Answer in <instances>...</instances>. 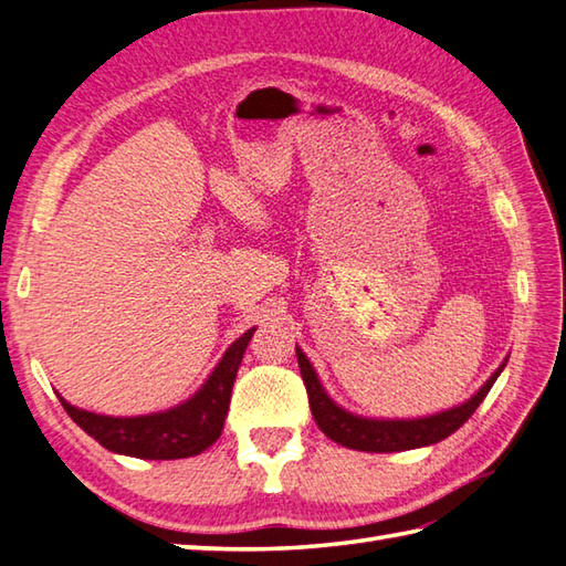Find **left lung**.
Listing matches in <instances>:
<instances>
[{
    "label": "left lung",
    "mask_w": 566,
    "mask_h": 566,
    "mask_svg": "<svg viewBox=\"0 0 566 566\" xmlns=\"http://www.w3.org/2000/svg\"><path fill=\"white\" fill-rule=\"evenodd\" d=\"M295 352H297L300 374H303V384L307 388L310 410H313L317 428L325 432L329 440H334L342 447L359 449V452H402V449L442 442L444 437L457 432L461 424L476 412L481 400L489 396L491 386L495 384V378L501 376L505 366L503 364L499 371H495L486 384L481 386L479 394L459 408L437 412V415H430V418H420V420H366V418H359V415L342 410L337 402H332V398L325 394V388L319 386L317 374L313 371V366H310L307 356L300 349Z\"/></svg>",
    "instance_id": "left-lung-1"
}]
</instances>
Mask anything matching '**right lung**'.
Returning <instances> with one entry per match:
<instances>
[{
    "label": "right lung",
    "instance_id": "1",
    "mask_svg": "<svg viewBox=\"0 0 566 566\" xmlns=\"http://www.w3.org/2000/svg\"><path fill=\"white\" fill-rule=\"evenodd\" d=\"M251 337L253 329L241 334L198 394L166 412L142 415V418H109V415L80 410L63 398L61 402L73 422H77L90 437H95L109 452L138 459L195 457L212 447L222 434L234 378Z\"/></svg>",
    "mask_w": 566,
    "mask_h": 566
}]
</instances>
